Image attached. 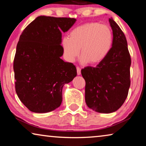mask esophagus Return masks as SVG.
<instances>
[{"label": "esophagus", "mask_w": 146, "mask_h": 146, "mask_svg": "<svg viewBox=\"0 0 146 146\" xmlns=\"http://www.w3.org/2000/svg\"><path fill=\"white\" fill-rule=\"evenodd\" d=\"M76 71H77V75H80L81 74V69L79 67H77L76 68Z\"/></svg>", "instance_id": "1"}]
</instances>
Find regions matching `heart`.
I'll use <instances>...</instances> for the list:
<instances>
[{
    "instance_id": "heart-1",
    "label": "heart",
    "mask_w": 146,
    "mask_h": 146,
    "mask_svg": "<svg viewBox=\"0 0 146 146\" xmlns=\"http://www.w3.org/2000/svg\"><path fill=\"white\" fill-rule=\"evenodd\" d=\"M113 44V33L110 27L97 23H86L76 27L62 40L66 58L74 62L80 53L82 63L95 64L108 55Z\"/></svg>"
}]
</instances>
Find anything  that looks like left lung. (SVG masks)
Instances as JSON below:
<instances>
[{
    "instance_id": "8db88e82",
    "label": "left lung",
    "mask_w": 146,
    "mask_h": 146,
    "mask_svg": "<svg viewBox=\"0 0 146 146\" xmlns=\"http://www.w3.org/2000/svg\"><path fill=\"white\" fill-rule=\"evenodd\" d=\"M113 44L108 55L95 68L81 70L86 81L85 100L88 108L98 113H111L125 102L130 87L131 57L124 34L112 18Z\"/></svg>"
}]
</instances>
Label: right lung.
Here are the masks:
<instances>
[{
    "label": "right lung",
    "instance_id": "right-lung-1",
    "mask_svg": "<svg viewBox=\"0 0 146 146\" xmlns=\"http://www.w3.org/2000/svg\"><path fill=\"white\" fill-rule=\"evenodd\" d=\"M76 20L39 16L24 29L13 62L15 90L29 111L43 113L60 106L64 84L76 76L73 64L60 57L62 33Z\"/></svg>",
    "mask_w": 146,
    "mask_h": 146
}]
</instances>
